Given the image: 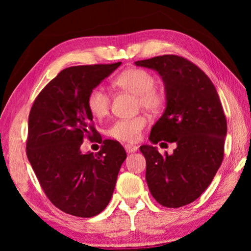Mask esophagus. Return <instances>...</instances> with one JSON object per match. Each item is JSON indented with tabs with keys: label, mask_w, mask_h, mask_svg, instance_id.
I'll use <instances>...</instances> for the list:
<instances>
[{
	"label": "esophagus",
	"mask_w": 251,
	"mask_h": 251,
	"mask_svg": "<svg viewBox=\"0 0 251 251\" xmlns=\"http://www.w3.org/2000/svg\"><path fill=\"white\" fill-rule=\"evenodd\" d=\"M125 149H126V153H133V152H136L137 150H138V147L135 146V145H129V144H126V145L125 146Z\"/></svg>",
	"instance_id": "1"
}]
</instances>
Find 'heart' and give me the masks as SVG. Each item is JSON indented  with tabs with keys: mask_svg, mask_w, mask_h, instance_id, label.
Returning <instances> with one entry per match:
<instances>
[{
	"mask_svg": "<svg viewBox=\"0 0 251 251\" xmlns=\"http://www.w3.org/2000/svg\"><path fill=\"white\" fill-rule=\"evenodd\" d=\"M115 87L137 96L138 107L156 113L164 105V92L155 85L154 75L144 68L132 67L123 71L113 81ZM87 105L95 118L101 119L108 114L111 107V97L108 92L100 85L92 88L88 94ZM147 125V119L138 115L131 119L118 120L107 130L109 137L120 142L135 143L140 138L143 130Z\"/></svg>",
	"mask_w": 251,
	"mask_h": 251,
	"instance_id": "1",
	"label": "heart"
}]
</instances>
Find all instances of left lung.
<instances>
[{"label":"left lung","mask_w":251,"mask_h":251,"mask_svg":"<svg viewBox=\"0 0 251 251\" xmlns=\"http://www.w3.org/2000/svg\"><path fill=\"white\" fill-rule=\"evenodd\" d=\"M135 64L155 70L166 87V109L150 140L177 144L171 155H162L154 146H140L147 185L157 203L183 207L207 190L224 159L227 125L222 102L207 74L186 58L163 54Z\"/></svg>","instance_id":"obj_1"}]
</instances>
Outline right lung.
<instances>
[{
    "label": "right lung",
    "mask_w": 251,
    "mask_h": 251,
    "mask_svg": "<svg viewBox=\"0 0 251 251\" xmlns=\"http://www.w3.org/2000/svg\"><path fill=\"white\" fill-rule=\"evenodd\" d=\"M121 63L65 68L33 102L26 154L54 207L90 218L107 207L126 153L116 140H101L87 105L89 91ZM102 144L98 153L82 154L83 139Z\"/></svg>",
    "instance_id": "add662e5"
}]
</instances>
